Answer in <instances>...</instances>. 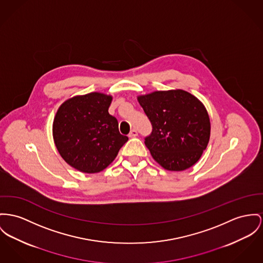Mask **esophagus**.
<instances>
[{"label":"esophagus","instance_id":"1","mask_svg":"<svg viewBox=\"0 0 263 263\" xmlns=\"http://www.w3.org/2000/svg\"><path fill=\"white\" fill-rule=\"evenodd\" d=\"M136 137H138L137 129H132L130 133L128 134V138H136Z\"/></svg>","mask_w":263,"mask_h":263}]
</instances>
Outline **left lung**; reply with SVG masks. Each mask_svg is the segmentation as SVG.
Returning <instances> with one entry per match:
<instances>
[{"label":"left lung","mask_w":263,"mask_h":263,"mask_svg":"<svg viewBox=\"0 0 263 263\" xmlns=\"http://www.w3.org/2000/svg\"><path fill=\"white\" fill-rule=\"evenodd\" d=\"M138 101L153 125L144 143L158 164L181 172L197 162L210 137L203 104L183 89L158 90L138 97Z\"/></svg>","instance_id":"obj_1"}]
</instances>
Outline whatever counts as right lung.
<instances>
[{"mask_svg":"<svg viewBox=\"0 0 263 263\" xmlns=\"http://www.w3.org/2000/svg\"><path fill=\"white\" fill-rule=\"evenodd\" d=\"M111 96L89 92L76 96L59 107L53 137L61 157L73 168L96 174L104 171L128 140L119 132L118 120L108 114Z\"/></svg>","mask_w":263,"mask_h":263,"instance_id":"obj_1","label":"right lung"}]
</instances>
